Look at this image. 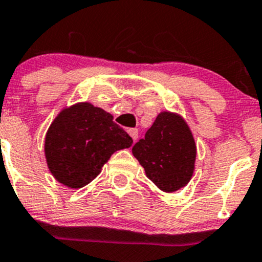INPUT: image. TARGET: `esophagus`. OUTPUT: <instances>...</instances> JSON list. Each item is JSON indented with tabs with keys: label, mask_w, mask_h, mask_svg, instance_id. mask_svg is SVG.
Segmentation results:
<instances>
[{
	"label": "esophagus",
	"mask_w": 262,
	"mask_h": 262,
	"mask_svg": "<svg viewBox=\"0 0 262 262\" xmlns=\"http://www.w3.org/2000/svg\"><path fill=\"white\" fill-rule=\"evenodd\" d=\"M128 133H129V136H130L132 138H133V141L136 142V141H137V138H138V129L132 128V129H129Z\"/></svg>",
	"instance_id": "obj_1"
}]
</instances>
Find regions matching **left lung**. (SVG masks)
<instances>
[{"instance_id":"1","label":"left lung","mask_w":262,"mask_h":262,"mask_svg":"<svg viewBox=\"0 0 262 262\" xmlns=\"http://www.w3.org/2000/svg\"><path fill=\"white\" fill-rule=\"evenodd\" d=\"M132 152L147 178L164 192L178 190L192 178L194 139L185 121L175 114H160Z\"/></svg>"}]
</instances>
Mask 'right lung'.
I'll list each match as a JSON object with an SVG mask.
<instances>
[{
	"label": "right lung",
	"instance_id": "right-lung-1",
	"mask_svg": "<svg viewBox=\"0 0 262 262\" xmlns=\"http://www.w3.org/2000/svg\"><path fill=\"white\" fill-rule=\"evenodd\" d=\"M113 115L91 103L65 108L46 134L45 152L53 177L70 188L92 182L118 149L129 148L132 137Z\"/></svg>",
	"mask_w": 262,
	"mask_h": 262
}]
</instances>
